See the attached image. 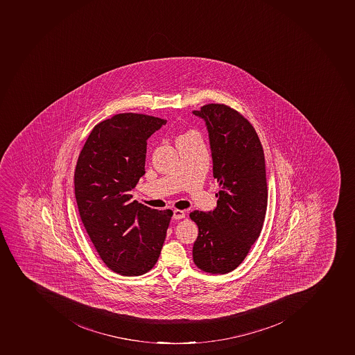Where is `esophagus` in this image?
I'll list each match as a JSON object with an SVG mask.
<instances>
[{"label":"esophagus","mask_w":355,"mask_h":355,"mask_svg":"<svg viewBox=\"0 0 355 355\" xmlns=\"http://www.w3.org/2000/svg\"><path fill=\"white\" fill-rule=\"evenodd\" d=\"M185 217V214L183 210H179V209H175L173 211V219L175 220H179V219H183Z\"/></svg>","instance_id":"1"}]
</instances>
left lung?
Returning a JSON list of instances; mask_svg holds the SVG:
<instances>
[{
	"label": "left lung",
	"mask_w": 355,
	"mask_h": 355,
	"mask_svg": "<svg viewBox=\"0 0 355 355\" xmlns=\"http://www.w3.org/2000/svg\"><path fill=\"white\" fill-rule=\"evenodd\" d=\"M193 114L206 123L220 191L215 210L190 214L199 228L192 254L202 271L225 275L244 261L262 230L268 207L266 159L257 131L237 111L211 103Z\"/></svg>",
	"instance_id": "8db88e82"
}]
</instances>
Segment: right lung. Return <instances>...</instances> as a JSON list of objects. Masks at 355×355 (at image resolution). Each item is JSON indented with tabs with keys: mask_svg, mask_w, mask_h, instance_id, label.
Here are the masks:
<instances>
[{
	"mask_svg": "<svg viewBox=\"0 0 355 355\" xmlns=\"http://www.w3.org/2000/svg\"><path fill=\"white\" fill-rule=\"evenodd\" d=\"M166 120L119 114L92 129L75 168V198L89 239L107 268L125 277L148 272L157 262L172 210L131 201L145 174L147 139Z\"/></svg>",
	"mask_w": 355,
	"mask_h": 355,
	"instance_id": "right-lung-1",
	"label": "right lung"
}]
</instances>
